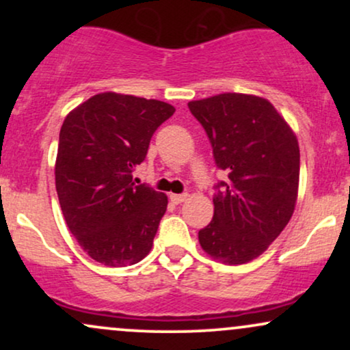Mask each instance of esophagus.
Instances as JSON below:
<instances>
[{"label":"esophagus","instance_id":"1","mask_svg":"<svg viewBox=\"0 0 350 350\" xmlns=\"http://www.w3.org/2000/svg\"><path fill=\"white\" fill-rule=\"evenodd\" d=\"M170 199L172 204H180L187 199V194H171Z\"/></svg>","mask_w":350,"mask_h":350}]
</instances>
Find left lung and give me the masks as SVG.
I'll return each instance as SVG.
<instances>
[{"label": "left lung", "instance_id": "1", "mask_svg": "<svg viewBox=\"0 0 350 350\" xmlns=\"http://www.w3.org/2000/svg\"><path fill=\"white\" fill-rule=\"evenodd\" d=\"M202 124L215 166L227 172L214 189V217L199 230L212 258L247 263L267 250L295 211L298 139L268 100L220 94L187 103Z\"/></svg>", "mask_w": 350, "mask_h": 350}]
</instances>
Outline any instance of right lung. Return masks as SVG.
Listing matches in <instances>:
<instances>
[{
  "instance_id": "right-lung-1",
  "label": "right lung",
  "mask_w": 350,
  "mask_h": 350,
  "mask_svg": "<svg viewBox=\"0 0 350 350\" xmlns=\"http://www.w3.org/2000/svg\"><path fill=\"white\" fill-rule=\"evenodd\" d=\"M176 108L113 92L98 94L64 120L55 189L67 227L95 262L128 267L152 247L167 198L131 172Z\"/></svg>"
}]
</instances>
